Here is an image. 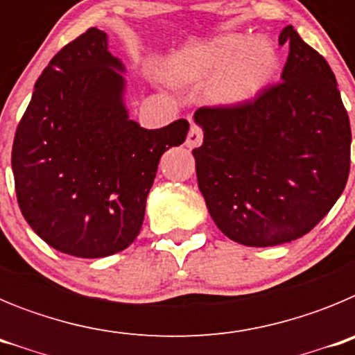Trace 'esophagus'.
<instances>
[{
    "instance_id": "1",
    "label": "esophagus",
    "mask_w": 355,
    "mask_h": 355,
    "mask_svg": "<svg viewBox=\"0 0 355 355\" xmlns=\"http://www.w3.org/2000/svg\"><path fill=\"white\" fill-rule=\"evenodd\" d=\"M200 144H202V131H200L199 126L192 124V128H190L187 137V147L193 149V147H199Z\"/></svg>"
}]
</instances>
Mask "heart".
<instances>
[{
  "instance_id": "1",
  "label": "heart",
  "mask_w": 355,
  "mask_h": 355,
  "mask_svg": "<svg viewBox=\"0 0 355 355\" xmlns=\"http://www.w3.org/2000/svg\"><path fill=\"white\" fill-rule=\"evenodd\" d=\"M275 48L266 39L224 33L168 62L167 74L178 85H197L216 78L208 97L215 105L240 106L252 101L277 72Z\"/></svg>"
}]
</instances>
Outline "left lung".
Segmentation results:
<instances>
[{
  "mask_svg": "<svg viewBox=\"0 0 355 355\" xmlns=\"http://www.w3.org/2000/svg\"><path fill=\"white\" fill-rule=\"evenodd\" d=\"M281 83L254 103L200 108L197 183L216 227L247 247L309 233L336 205L350 172V121L336 78L293 26Z\"/></svg>",
  "mask_w": 355,
  "mask_h": 355,
  "instance_id": "obj_1",
  "label": "left lung"
}]
</instances>
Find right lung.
Here are the masks:
<instances>
[{
	"mask_svg": "<svg viewBox=\"0 0 355 355\" xmlns=\"http://www.w3.org/2000/svg\"><path fill=\"white\" fill-rule=\"evenodd\" d=\"M124 72L108 35L90 28L53 56L15 131L19 208L69 256L106 258L131 245L159 158L190 128L184 119L159 130L131 121Z\"/></svg>",
	"mask_w": 355,
	"mask_h": 355,
	"instance_id": "1",
	"label": "right lung"
}]
</instances>
